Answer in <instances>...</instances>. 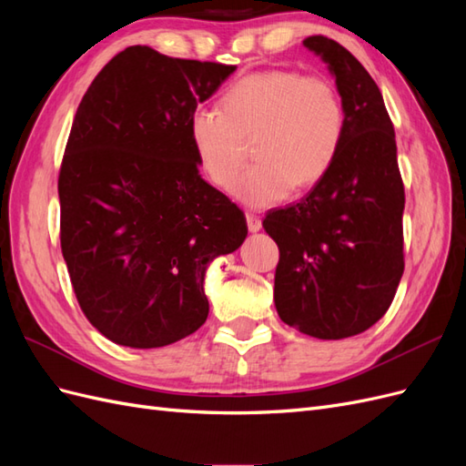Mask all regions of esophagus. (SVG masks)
<instances>
[{
  "label": "esophagus",
  "instance_id": "esophagus-1",
  "mask_svg": "<svg viewBox=\"0 0 466 466\" xmlns=\"http://www.w3.org/2000/svg\"><path fill=\"white\" fill-rule=\"evenodd\" d=\"M247 225H248V231L250 233H257V231H260V228H262V221H260V218L257 216V214H247Z\"/></svg>",
  "mask_w": 466,
  "mask_h": 466
}]
</instances>
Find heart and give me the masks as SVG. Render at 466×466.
Segmentation results:
<instances>
[{"label": "heart", "mask_w": 466, "mask_h": 466, "mask_svg": "<svg viewBox=\"0 0 466 466\" xmlns=\"http://www.w3.org/2000/svg\"><path fill=\"white\" fill-rule=\"evenodd\" d=\"M346 115L329 79L268 69L225 91L221 110L196 108L190 142L211 185L231 190L252 142V163L237 182L250 206L274 204L311 188L329 173L342 146Z\"/></svg>", "instance_id": "1"}]
</instances>
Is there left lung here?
<instances>
[{"label": "left lung", "mask_w": 466, "mask_h": 466, "mask_svg": "<svg viewBox=\"0 0 466 466\" xmlns=\"http://www.w3.org/2000/svg\"><path fill=\"white\" fill-rule=\"evenodd\" d=\"M303 45L329 64L346 126L329 173L298 204L262 225L279 248L274 301L299 332L340 340L387 313L404 272V185L397 142L377 83L342 45L322 35Z\"/></svg>", "instance_id": "left-lung-1"}]
</instances>
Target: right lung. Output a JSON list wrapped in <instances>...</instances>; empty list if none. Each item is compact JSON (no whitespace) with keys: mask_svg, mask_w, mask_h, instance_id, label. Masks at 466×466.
I'll return each instance as SVG.
<instances>
[{"mask_svg":"<svg viewBox=\"0 0 466 466\" xmlns=\"http://www.w3.org/2000/svg\"><path fill=\"white\" fill-rule=\"evenodd\" d=\"M235 66L130 46L77 106L58 177L60 243L83 315L161 348L208 319V264L243 245V209L200 177L190 116Z\"/></svg>","mask_w":466,"mask_h":466,"instance_id":"right-lung-1","label":"right lung"}]
</instances>
